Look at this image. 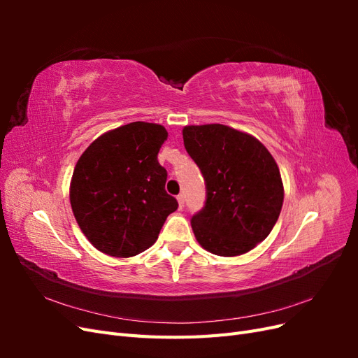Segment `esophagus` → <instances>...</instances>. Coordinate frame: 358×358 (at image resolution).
I'll return each mask as SVG.
<instances>
[{
  "mask_svg": "<svg viewBox=\"0 0 358 358\" xmlns=\"http://www.w3.org/2000/svg\"><path fill=\"white\" fill-rule=\"evenodd\" d=\"M178 203H179V209H183V206H185V196H183V194H179L178 196Z\"/></svg>",
  "mask_w": 358,
  "mask_h": 358,
  "instance_id": "esophagus-1",
  "label": "esophagus"
}]
</instances>
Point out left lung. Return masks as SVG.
<instances>
[{
  "label": "left lung",
  "instance_id": "8db88e82",
  "mask_svg": "<svg viewBox=\"0 0 358 358\" xmlns=\"http://www.w3.org/2000/svg\"><path fill=\"white\" fill-rule=\"evenodd\" d=\"M182 134L206 185L203 209L191 218L197 242L215 255L246 254L272 231L282 209L276 161L259 140L227 125H188Z\"/></svg>",
  "mask_w": 358,
  "mask_h": 358
}]
</instances>
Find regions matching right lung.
Here are the masks:
<instances>
[{"label": "right lung", "instance_id": "obj_1", "mask_svg": "<svg viewBox=\"0 0 358 358\" xmlns=\"http://www.w3.org/2000/svg\"><path fill=\"white\" fill-rule=\"evenodd\" d=\"M166 128L131 122L86 148L74 167L70 203L83 234L99 251L128 258L152 246L178 201L158 162Z\"/></svg>", "mask_w": 358, "mask_h": 358}]
</instances>
